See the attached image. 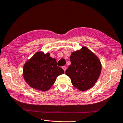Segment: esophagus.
<instances>
[{
    "mask_svg": "<svg viewBox=\"0 0 123 123\" xmlns=\"http://www.w3.org/2000/svg\"><path fill=\"white\" fill-rule=\"evenodd\" d=\"M62 68H63V69L64 70V71H65V70H67V67H66V66H63V67H62Z\"/></svg>",
    "mask_w": 123,
    "mask_h": 123,
    "instance_id": "1",
    "label": "esophagus"
}]
</instances>
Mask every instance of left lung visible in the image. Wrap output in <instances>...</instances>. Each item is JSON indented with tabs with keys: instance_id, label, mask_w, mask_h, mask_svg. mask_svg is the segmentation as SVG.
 I'll list each match as a JSON object with an SVG mask.
<instances>
[{
	"instance_id": "left-lung-1",
	"label": "left lung",
	"mask_w": 123,
	"mask_h": 123,
	"mask_svg": "<svg viewBox=\"0 0 123 123\" xmlns=\"http://www.w3.org/2000/svg\"><path fill=\"white\" fill-rule=\"evenodd\" d=\"M71 64L65 71L74 86L80 91L90 89L95 84L101 72L102 65L95 54L83 47L72 52Z\"/></svg>"
}]
</instances>
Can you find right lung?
<instances>
[{
    "label": "right lung",
    "instance_id": "obj_1",
    "mask_svg": "<svg viewBox=\"0 0 123 123\" xmlns=\"http://www.w3.org/2000/svg\"><path fill=\"white\" fill-rule=\"evenodd\" d=\"M64 70L57 66L55 59L50 53L38 52L27 61L23 68V75L29 86L40 91H47L52 86Z\"/></svg>",
    "mask_w": 123,
    "mask_h": 123
}]
</instances>
